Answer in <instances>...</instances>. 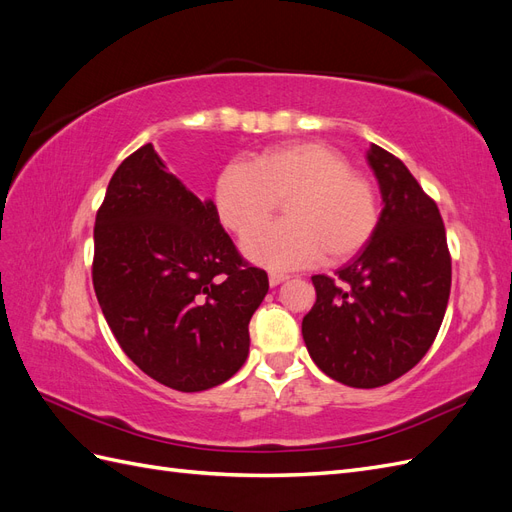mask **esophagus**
<instances>
[{
  "instance_id": "esophagus-1",
  "label": "esophagus",
  "mask_w": 512,
  "mask_h": 512,
  "mask_svg": "<svg viewBox=\"0 0 512 512\" xmlns=\"http://www.w3.org/2000/svg\"><path fill=\"white\" fill-rule=\"evenodd\" d=\"M288 280V275H284V273H269V284L271 286H280L282 282H286Z\"/></svg>"
}]
</instances>
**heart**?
<instances>
[{
	"label": "heart",
	"instance_id": "1",
	"mask_svg": "<svg viewBox=\"0 0 512 512\" xmlns=\"http://www.w3.org/2000/svg\"><path fill=\"white\" fill-rule=\"evenodd\" d=\"M282 202L287 220L255 231ZM213 205L220 224L243 237L247 260L269 269L329 265L354 256L374 237L380 203L374 183L322 143L269 147L252 164L230 162L218 175Z\"/></svg>",
	"mask_w": 512,
	"mask_h": 512
}]
</instances>
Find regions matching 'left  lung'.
I'll list each match as a JSON object with an SVG mask.
<instances>
[{
  "label": "left lung",
  "instance_id": "left-lung-1",
  "mask_svg": "<svg viewBox=\"0 0 512 512\" xmlns=\"http://www.w3.org/2000/svg\"><path fill=\"white\" fill-rule=\"evenodd\" d=\"M382 194L374 237L335 277L314 275L301 331L329 378L376 389L404 376L436 339L451 294V254L438 205L406 164L367 149Z\"/></svg>",
  "mask_w": 512,
  "mask_h": 512
}]
</instances>
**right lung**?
Here are the masks:
<instances>
[{
    "label": "right lung",
    "instance_id": "1",
    "mask_svg": "<svg viewBox=\"0 0 512 512\" xmlns=\"http://www.w3.org/2000/svg\"><path fill=\"white\" fill-rule=\"evenodd\" d=\"M94 243L98 303L138 369L181 393L237 374L269 277L245 265L213 200L168 173L151 143L115 170Z\"/></svg>",
    "mask_w": 512,
    "mask_h": 512
}]
</instances>
